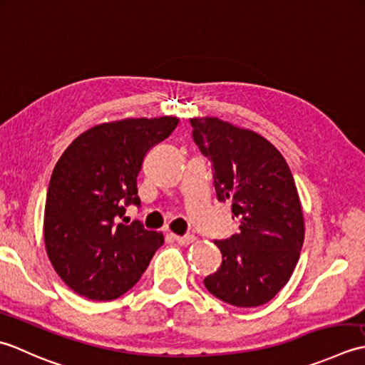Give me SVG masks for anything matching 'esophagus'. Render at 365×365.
I'll return each instance as SVG.
<instances>
[{
  "label": "esophagus",
  "mask_w": 365,
  "mask_h": 365,
  "mask_svg": "<svg viewBox=\"0 0 365 365\" xmlns=\"http://www.w3.org/2000/svg\"><path fill=\"white\" fill-rule=\"evenodd\" d=\"M175 241L180 245H189L190 242L195 241V236L193 235H184V236H173Z\"/></svg>",
  "instance_id": "1"
}]
</instances>
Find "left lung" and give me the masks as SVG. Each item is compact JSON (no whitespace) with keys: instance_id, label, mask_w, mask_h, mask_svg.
Segmentation results:
<instances>
[{"instance_id":"left-lung-1","label":"left lung","mask_w":365,"mask_h":365,"mask_svg":"<svg viewBox=\"0 0 365 365\" xmlns=\"http://www.w3.org/2000/svg\"><path fill=\"white\" fill-rule=\"evenodd\" d=\"M190 124L193 141L211 162L217 200L232 203L240 220V232L214 241L222 264L205 287L236 307L263 306L292 277L304 244L293 175L284 155L255 132L217 118Z\"/></svg>"}]
</instances>
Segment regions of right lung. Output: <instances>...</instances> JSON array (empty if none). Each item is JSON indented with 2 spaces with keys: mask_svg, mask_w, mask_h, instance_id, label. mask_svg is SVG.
<instances>
[{
  "mask_svg": "<svg viewBox=\"0 0 365 365\" xmlns=\"http://www.w3.org/2000/svg\"><path fill=\"white\" fill-rule=\"evenodd\" d=\"M178 123V118L162 116L96 125L73 140L56 162L43 240L58 276L80 296L93 301L123 296L163 244L162 235L140 220L128 225L125 210L141 206V163Z\"/></svg>",
  "mask_w": 365,
  "mask_h": 365,
  "instance_id": "right-lung-1",
  "label": "right lung"
}]
</instances>
